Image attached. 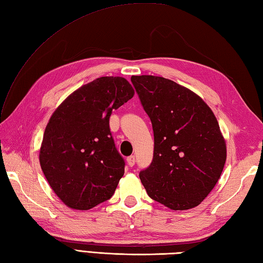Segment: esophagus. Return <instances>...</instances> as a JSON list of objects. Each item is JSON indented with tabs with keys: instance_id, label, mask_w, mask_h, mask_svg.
I'll list each match as a JSON object with an SVG mask.
<instances>
[{
	"instance_id": "obj_1",
	"label": "esophagus",
	"mask_w": 263,
	"mask_h": 263,
	"mask_svg": "<svg viewBox=\"0 0 263 263\" xmlns=\"http://www.w3.org/2000/svg\"><path fill=\"white\" fill-rule=\"evenodd\" d=\"M126 161H127V164H129L130 167H133L134 164H136V157H134V156H130V157H127Z\"/></svg>"
}]
</instances>
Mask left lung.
<instances>
[{"label":"left lung","instance_id":"8db88e82","mask_svg":"<svg viewBox=\"0 0 263 263\" xmlns=\"http://www.w3.org/2000/svg\"><path fill=\"white\" fill-rule=\"evenodd\" d=\"M155 137L154 159L140 172L149 197L174 211L194 209L215 187L227 143L210 106L170 79L132 76Z\"/></svg>","mask_w":263,"mask_h":263}]
</instances>
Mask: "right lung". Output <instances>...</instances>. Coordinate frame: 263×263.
<instances>
[{"label": "right lung", "mask_w": 263, "mask_h": 263, "mask_svg": "<svg viewBox=\"0 0 263 263\" xmlns=\"http://www.w3.org/2000/svg\"><path fill=\"white\" fill-rule=\"evenodd\" d=\"M134 95L123 77L83 85L49 119L39 161L48 184L69 209L87 211L111 198L124 175L109 117Z\"/></svg>", "instance_id": "right-lung-1"}]
</instances>
